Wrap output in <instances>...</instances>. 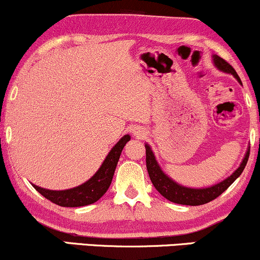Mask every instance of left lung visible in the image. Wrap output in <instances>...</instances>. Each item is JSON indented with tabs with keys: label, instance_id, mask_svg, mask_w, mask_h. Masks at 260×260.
I'll list each match as a JSON object with an SVG mask.
<instances>
[{
	"label": "left lung",
	"instance_id": "8db88e82",
	"mask_svg": "<svg viewBox=\"0 0 260 260\" xmlns=\"http://www.w3.org/2000/svg\"><path fill=\"white\" fill-rule=\"evenodd\" d=\"M214 62H215V66L219 70H221L226 73H231L238 82L242 83L241 82L240 77H238L237 72L235 71V68L232 67L228 61H225L223 58L215 55L214 56ZM145 154H147V159L145 160H147V170L149 177H150V181L153 182L154 187L156 188V190L161 196L165 197V198L170 202L176 203V204L202 205L216 199L217 197L222 194V193L225 192V190L228 189L238 177H240V175L242 174L244 168H246L247 161H248L249 149L248 151H247L246 156H244L242 164L240 165V168L236 170L229 178H226L225 181L215 184V186L209 188H202V189H194V188H187L180 186V184L172 181L171 178H169L168 176L161 171V169L159 168V165H157L153 151L149 148V145H145Z\"/></svg>",
	"mask_w": 260,
	"mask_h": 260
}]
</instances>
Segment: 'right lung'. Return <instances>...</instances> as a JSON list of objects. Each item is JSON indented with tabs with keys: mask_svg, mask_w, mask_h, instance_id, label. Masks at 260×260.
I'll return each instance as SVG.
<instances>
[{
	"mask_svg": "<svg viewBox=\"0 0 260 260\" xmlns=\"http://www.w3.org/2000/svg\"><path fill=\"white\" fill-rule=\"evenodd\" d=\"M129 139L131 137L128 134L124 136L123 138H121L120 142L111 149V151L106 156L105 161L103 162L101 168L98 170L96 174L92 176L90 180L86 181L85 183L80 184L79 187L67 190H49L34 186V184H32V187L41 196H44L45 198L59 205V207L76 208L92 204V203L99 201L101 197L105 194L106 190L109 189L118 159H120V155L122 153V149L124 148V145Z\"/></svg>",
	"mask_w": 260,
	"mask_h": 260,
	"instance_id": "add662e5",
	"label": "right lung"
}]
</instances>
